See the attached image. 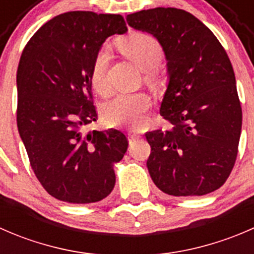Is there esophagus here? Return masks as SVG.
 <instances>
[{"label": "esophagus", "mask_w": 254, "mask_h": 254, "mask_svg": "<svg viewBox=\"0 0 254 254\" xmlns=\"http://www.w3.org/2000/svg\"><path fill=\"white\" fill-rule=\"evenodd\" d=\"M127 139H129L130 142H132V141H135V140L140 139V134H139V132L132 131V130H131V131L127 132Z\"/></svg>", "instance_id": "1"}]
</instances>
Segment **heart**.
<instances>
[{"instance_id": "obj_1", "label": "heart", "mask_w": 254, "mask_h": 254, "mask_svg": "<svg viewBox=\"0 0 254 254\" xmlns=\"http://www.w3.org/2000/svg\"><path fill=\"white\" fill-rule=\"evenodd\" d=\"M120 51L142 70L156 67L163 59V49L158 40L146 33L135 32L120 40ZM108 50L101 48L92 63L89 78L92 86L99 93L108 89L106 72ZM150 97L141 93H119L102 107L104 122L111 127H136L143 120V115L150 108Z\"/></svg>"}]
</instances>
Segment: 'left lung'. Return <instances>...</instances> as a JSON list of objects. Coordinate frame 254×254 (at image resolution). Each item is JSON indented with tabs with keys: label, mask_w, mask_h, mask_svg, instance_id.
Returning a JSON list of instances; mask_svg holds the SVG:
<instances>
[{
	"label": "left lung",
	"mask_w": 254,
	"mask_h": 254,
	"mask_svg": "<svg viewBox=\"0 0 254 254\" xmlns=\"http://www.w3.org/2000/svg\"><path fill=\"white\" fill-rule=\"evenodd\" d=\"M127 20L158 40L170 75L160 113L172 127L145 134L153 183L175 196L216 190L236 162L242 127L236 78L226 51L205 24L183 9H143Z\"/></svg>",
	"instance_id": "8db88e82"
}]
</instances>
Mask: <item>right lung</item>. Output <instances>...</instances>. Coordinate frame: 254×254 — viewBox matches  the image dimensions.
Masks as SVG:
<instances>
[{
  "mask_svg": "<svg viewBox=\"0 0 254 254\" xmlns=\"http://www.w3.org/2000/svg\"><path fill=\"white\" fill-rule=\"evenodd\" d=\"M127 30L120 14L72 11L54 17L25 45L17 70V127L30 166L54 198L88 204L111 194L113 165L127 136L115 129L83 132L97 120L92 63L104 40Z\"/></svg>",
  "mask_w": 254,
  "mask_h": 254,
  "instance_id": "obj_1",
  "label": "right lung"
}]
</instances>
